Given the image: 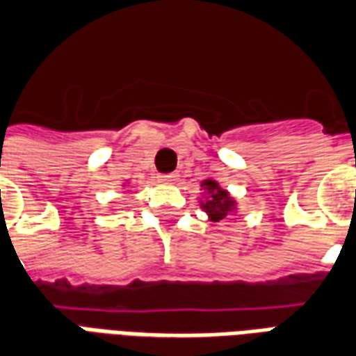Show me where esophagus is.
Here are the masks:
<instances>
[{"label": "esophagus", "instance_id": "esophagus-1", "mask_svg": "<svg viewBox=\"0 0 356 356\" xmlns=\"http://www.w3.org/2000/svg\"><path fill=\"white\" fill-rule=\"evenodd\" d=\"M177 173H168V175H160V181H162V183H168V185H170V183H175V181H177Z\"/></svg>", "mask_w": 356, "mask_h": 356}]
</instances>
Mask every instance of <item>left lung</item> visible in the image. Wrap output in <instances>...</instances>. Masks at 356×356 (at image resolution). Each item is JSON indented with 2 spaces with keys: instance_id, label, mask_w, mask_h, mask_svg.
Masks as SVG:
<instances>
[{
  "instance_id": "obj_1",
  "label": "left lung",
  "mask_w": 356,
  "mask_h": 356,
  "mask_svg": "<svg viewBox=\"0 0 356 356\" xmlns=\"http://www.w3.org/2000/svg\"><path fill=\"white\" fill-rule=\"evenodd\" d=\"M200 186L204 194H202V198H198V202H200L202 211H206L209 221L219 223L227 216L238 213V204L234 200V196H231L227 188L219 185V181L208 177L202 181Z\"/></svg>"
}]
</instances>
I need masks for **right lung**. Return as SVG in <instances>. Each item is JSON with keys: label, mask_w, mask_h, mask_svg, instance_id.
Listing matches in <instances>:
<instances>
[{"label": "right lung", "mask_w": 356, "mask_h": 356, "mask_svg": "<svg viewBox=\"0 0 356 356\" xmlns=\"http://www.w3.org/2000/svg\"><path fill=\"white\" fill-rule=\"evenodd\" d=\"M122 186H125V183H124V185H122Z\"/></svg>", "instance_id": "1"}]
</instances>
